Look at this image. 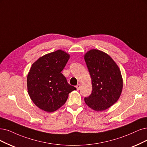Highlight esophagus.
I'll list each match as a JSON object with an SVG mask.
<instances>
[{
  "mask_svg": "<svg viewBox=\"0 0 147 147\" xmlns=\"http://www.w3.org/2000/svg\"><path fill=\"white\" fill-rule=\"evenodd\" d=\"M76 88L77 90H79L80 88V84H78V85L76 86Z\"/></svg>",
  "mask_w": 147,
  "mask_h": 147,
  "instance_id": "34e87169",
  "label": "esophagus"
}]
</instances>
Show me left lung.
I'll return each mask as SVG.
<instances>
[{
	"label": "left lung",
	"mask_w": 147,
	"mask_h": 147,
	"mask_svg": "<svg viewBox=\"0 0 147 147\" xmlns=\"http://www.w3.org/2000/svg\"><path fill=\"white\" fill-rule=\"evenodd\" d=\"M91 78L92 93L84 99L85 104L96 111H104L118 100L122 91L120 68L108 54L92 49L84 54Z\"/></svg>",
	"instance_id": "obj_1"
}]
</instances>
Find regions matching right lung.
I'll list each match as a JSON object with an SVG mask.
<instances>
[{
  "instance_id": "1",
  "label": "right lung",
  "mask_w": 147,
  "mask_h": 147,
  "mask_svg": "<svg viewBox=\"0 0 147 147\" xmlns=\"http://www.w3.org/2000/svg\"><path fill=\"white\" fill-rule=\"evenodd\" d=\"M69 57L68 53L58 50L40 57L32 64L27 76V90L40 109L48 113L56 111L65 104L69 93L76 90L61 73Z\"/></svg>"
}]
</instances>
